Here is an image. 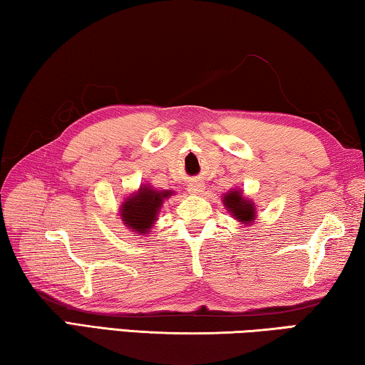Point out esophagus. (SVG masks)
<instances>
[{"mask_svg":"<svg viewBox=\"0 0 365 365\" xmlns=\"http://www.w3.org/2000/svg\"><path fill=\"white\" fill-rule=\"evenodd\" d=\"M205 190V185L200 183V182H192L188 185V192L192 195H200L201 192Z\"/></svg>","mask_w":365,"mask_h":365,"instance_id":"34e87169","label":"esophagus"}]
</instances>
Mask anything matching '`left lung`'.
I'll return each instance as SVG.
<instances>
[{"mask_svg": "<svg viewBox=\"0 0 365 365\" xmlns=\"http://www.w3.org/2000/svg\"><path fill=\"white\" fill-rule=\"evenodd\" d=\"M222 205L237 222L244 226H251L257 217V208L251 198L244 197L241 188H232L222 195Z\"/></svg>", "mask_w": 365, "mask_h": 365, "instance_id": "1", "label": "left lung"}]
</instances>
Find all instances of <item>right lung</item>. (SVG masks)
<instances>
[{
  "label": "right lung",
  "mask_w": 365,
  "mask_h": 365,
  "mask_svg": "<svg viewBox=\"0 0 365 365\" xmlns=\"http://www.w3.org/2000/svg\"><path fill=\"white\" fill-rule=\"evenodd\" d=\"M172 195H175L173 190H157L149 183L140 185L135 192L124 198L119 206L123 225L135 236H149L162 205Z\"/></svg>",
  "instance_id": "obj_1"
}]
</instances>
